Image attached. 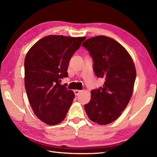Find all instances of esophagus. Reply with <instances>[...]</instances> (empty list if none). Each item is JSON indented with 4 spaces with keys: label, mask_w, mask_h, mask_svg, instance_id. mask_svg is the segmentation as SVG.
Wrapping results in <instances>:
<instances>
[{
    "label": "esophagus",
    "mask_w": 157,
    "mask_h": 157,
    "mask_svg": "<svg viewBox=\"0 0 157 157\" xmlns=\"http://www.w3.org/2000/svg\"><path fill=\"white\" fill-rule=\"evenodd\" d=\"M80 93H82L81 90H74V94H75V95H78Z\"/></svg>",
    "instance_id": "1"
}]
</instances>
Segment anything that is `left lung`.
Instances as JSON below:
<instances>
[{"instance_id":"1","label":"left lung","mask_w":157,"mask_h":157,"mask_svg":"<svg viewBox=\"0 0 157 157\" xmlns=\"http://www.w3.org/2000/svg\"><path fill=\"white\" fill-rule=\"evenodd\" d=\"M82 46L92 57L95 75L105 79L102 87L91 91L85 111L93 122L107 124L121 115L131 99L136 76L134 63L126 49L110 37H92Z\"/></svg>"}]
</instances>
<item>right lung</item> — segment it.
<instances>
[{
    "instance_id": "right-lung-1",
    "label": "right lung",
    "mask_w": 157,
    "mask_h": 157,
    "mask_svg": "<svg viewBox=\"0 0 157 157\" xmlns=\"http://www.w3.org/2000/svg\"><path fill=\"white\" fill-rule=\"evenodd\" d=\"M86 37L49 35L29 50L24 62L25 87L35 115L54 125L65 118L75 94L59 84L67 78V69L74 53Z\"/></svg>"
}]
</instances>
